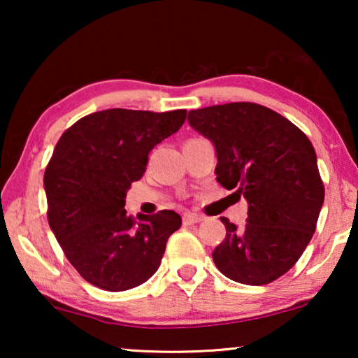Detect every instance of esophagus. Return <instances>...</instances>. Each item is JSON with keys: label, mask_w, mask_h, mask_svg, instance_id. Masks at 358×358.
<instances>
[{"label": "esophagus", "mask_w": 358, "mask_h": 358, "mask_svg": "<svg viewBox=\"0 0 358 358\" xmlns=\"http://www.w3.org/2000/svg\"><path fill=\"white\" fill-rule=\"evenodd\" d=\"M199 222H202V217H199V215L184 213V217H182L184 224H194V223H199Z\"/></svg>", "instance_id": "34e87169"}]
</instances>
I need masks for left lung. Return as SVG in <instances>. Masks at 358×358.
<instances>
[{"label": "left lung", "instance_id": "1", "mask_svg": "<svg viewBox=\"0 0 358 358\" xmlns=\"http://www.w3.org/2000/svg\"><path fill=\"white\" fill-rule=\"evenodd\" d=\"M192 129L217 150V180L248 202L243 228L222 217L227 236L213 262L234 282L267 285L301 257L316 229L324 184L308 136L285 117L254 102L190 110Z\"/></svg>", "mask_w": 358, "mask_h": 358}]
</instances>
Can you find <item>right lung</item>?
<instances>
[{
    "instance_id": "1",
    "label": "right lung",
    "mask_w": 358,
    "mask_h": 358,
    "mask_svg": "<svg viewBox=\"0 0 358 358\" xmlns=\"http://www.w3.org/2000/svg\"><path fill=\"white\" fill-rule=\"evenodd\" d=\"M184 109H107L63 131L43 174L47 218L63 252L86 282L107 292L138 287L158 271L182 220L173 210L127 215V190L148 155L176 134Z\"/></svg>"
}]
</instances>
